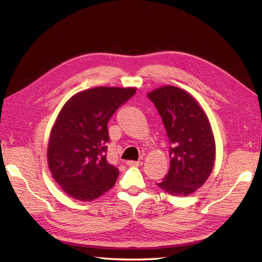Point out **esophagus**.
Listing matches in <instances>:
<instances>
[{
    "instance_id": "esophagus-1",
    "label": "esophagus",
    "mask_w": 262,
    "mask_h": 262,
    "mask_svg": "<svg viewBox=\"0 0 262 262\" xmlns=\"http://www.w3.org/2000/svg\"><path fill=\"white\" fill-rule=\"evenodd\" d=\"M142 164H143V162H141V161H128L126 162V165L128 166H134V167H138V166H141Z\"/></svg>"
}]
</instances>
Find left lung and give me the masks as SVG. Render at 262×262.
Here are the masks:
<instances>
[{
    "mask_svg": "<svg viewBox=\"0 0 262 262\" xmlns=\"http://www.w3.org/2000/svg\"><path fill=\"white\" fill-rule=\"evenodd\" d=\"M162 117L169 139L170 166L157 186L171 195L186 196L209 178L215 162V140L207 115L186 91L163 86L147 94Z\"/></svg>",
    "mask_w": 262,
    "mask_h": 262,
    "instance_id": "obj_1",
    "label": "left lung"
}]
</instances>
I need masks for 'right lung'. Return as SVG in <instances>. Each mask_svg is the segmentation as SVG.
<instances>
[{"label": "right lung", "instance_id": "obj_1", "mask_svg": "<svg viewBox=\"0 0 262 262\" xmlns=\"http://www.w3.org/2000/svg\"><path fill=\"white\" fill-rule=\"evenodd\" d=\"M137 90L94 87L63 106L50 133L48 165L55 182L80 201H93L112 189L119 170L107 162V124Z\"/></svg>", "mask_w": 262, "mask_h": 262}]
</instances>
